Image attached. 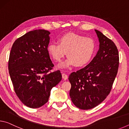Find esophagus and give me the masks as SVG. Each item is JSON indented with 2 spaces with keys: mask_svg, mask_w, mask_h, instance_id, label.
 I'll list each match as a JSON object with an SVG mask.
<instances>
[{
  "mask_svg": "<svg viewBox=\"0 0 129 129\" xmlns=\"http://www.w3.org/2000/svg\"><path fill=\"white\" fill-rule=\"evenodd\" d=\"M62 77L63 78V80H66L68 79V75H66L65 73H62Z\"/></svg>",
  "mask_w": 129,
  "mask_h": 129,
  "instance_id": "1",
  "label": "esophagus"
}]
</instances>
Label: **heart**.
<instances>
[{"mask_svg":"<svg viewBox=\"0 0 129 129\" xmlns=\"http://www.w3.org/2000/svg\"><path fill=\"white\" fill-rule=\"evenodd\" d=\"M59 44L53 43L48 46V52L56 61H61L67 53L68 58L61 63L60 68L75 65L81 67L88 63L95 51V43L92 39L74 33L62 35Z\"/></svg>","mask_w":129,"mask_h":129,"instance_id":"heart-1","label":"heart"}]
</instances>
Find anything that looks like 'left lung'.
I'll return each instance as SVG.
<instances>
[{
    "label": "left lung",
    "instance_id": "8db88e82",
    "mask_svg": "<svg viewBox=\"0 0 129 129\" xmlns=\"http://www.w3.org/2000/svg\"><path fill=\"white\" fill-rule=\"evenodd\" d=\"M100 45L86 66L69 76V95L78 108L89 110L100 104L110 93L119 66V54L113 41L95 29Z\"/></svg>",
    "mask_w": 129,
    "mask_h": 129
}]
</instances>
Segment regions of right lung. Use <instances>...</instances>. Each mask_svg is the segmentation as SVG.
I'll return each instance as SVG.
<instances>
[{
	"instance_id": "right-lung-1",
	"label": "right lung",
	"mask_w": 129,
	"mask_h": 129,
	"mask_svg": "<svg viewBox=\"0 0 129 129\" xmlns=\"http://www.w3.org/2000/svg\"><path fill=\"white\" fill-rule=\"evenodd\" d=\"M50 34L44 29L28 32L15 40L10 52L8 69L15 91L30 108L46 104L51 89L62 79L60 71L49 72L54 67L47 49Z\"/></svg>"
}]
</instances>
